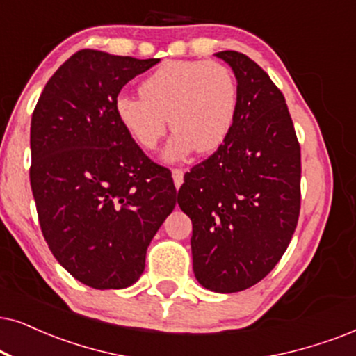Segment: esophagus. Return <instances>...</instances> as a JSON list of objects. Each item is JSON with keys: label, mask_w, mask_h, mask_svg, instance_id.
<instances>
[{"label": "esophagus", "mask_w": 356, "mask_h": 356, "mask_svg": "<svg viewBox=\"0 0 356 356\" xmlns=\"http://www.w3.org/2000/svg\"><path fill=\"white\" fill-rule=\"evenodd\" d=\"M172 179L175 188H179L184 182V170L182 169H172Z\"/></svg>", "instance_id": "obj_1"}]
</instances>
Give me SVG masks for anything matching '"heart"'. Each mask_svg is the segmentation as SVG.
<instances>
[{
    "label": "heart",
    "instance_id": "heart-1",
    "mask_svg": "<svg viewBox=\"0 0 356 356\" xmlns=\"http://www.w3.org/2000/svg\"><path fill=\"white\" fill-rule=\"evenodd\" d=\"M141 97L120 95L116 118L138 146L154 151L174 128L164 157L177 161L192 151L211 152L235 123L238 85L227 65L213 60H169L139 85Z\"/></svg>",
    "mask_w": 356,
    "mask_h": 356
}]
</instances>
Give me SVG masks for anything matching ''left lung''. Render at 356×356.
<instances>
[{
  "instance_id": "8db88e82",
  "label": "left lung",
  "mask_w": 356,
  "mask_h": 356,
  "mask_svg": "<svg viewBox=\"0 0 356 356\" xmlns=\"http://www.w3.org/2000/svg\"><path fill=\"white\" fill-rule=\"evenodd\" d=\"M238 85L228 138L184 175L179 207L192 220L193 274L205 289L240 292L266 277L294 235L300 146L284 95L245 54H215Z\"/></svg>"
}]
</instances>
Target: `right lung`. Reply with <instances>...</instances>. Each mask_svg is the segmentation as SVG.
<instances>
[{"instance_id": "1", "label": "right lung", "mask_w": 356, "mask_h": 356, "mask_svg": "<svg viewBox=\"0 0 356 356\" xmlns=\"http://www.w3.org/2000/svg\"><path fill=\"white\" fill-rule=\"evenodd\" d=\"M159 58L83 49L52 75L31 120V188L49 250L77 281L124 289L174 210L170 170L141 151L116 118L129 80Z\"/></svg>"}]
</instances>
